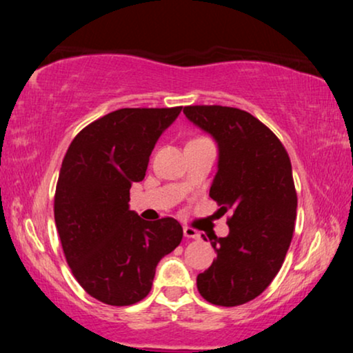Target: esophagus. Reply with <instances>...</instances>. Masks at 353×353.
Returning <instances> with one entry per match:
<instances>
[{
  "mask_svg": "<svg viewBox=\"0 0 353 353\" xmlns=\"http://www.w3.org/2000/svg\"><path fill=\"white\" fill-rule=\"evenodd\" d=\"M183 233H185L188 239H199L201 238L199 233H197L194 228H191V226H185V228H183Z\"/></svg>",
  "mask_w": 353,
  "mask_h": 353,
  "instance_id": "1",
  "label": "esophagus"
}]
</instances>
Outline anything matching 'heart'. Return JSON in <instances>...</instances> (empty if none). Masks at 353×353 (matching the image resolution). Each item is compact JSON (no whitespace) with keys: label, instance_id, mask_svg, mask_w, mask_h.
I'll use <instances>...</instances> for the list:
<instances>
[{"label":"heart","instance_id":"1","mask_svg":"<svg viewBox=\"0 0 353 353\" xmlns=\"http://www.w3.org/2000/svg\"><path fill=\"white\" fill-rule=\"evenodd\" d=\"M194 139H197V138H194ZM191 141H192V139H191Z\"/></svg>","mask_w":353,"mask_h":353}]
</instances>
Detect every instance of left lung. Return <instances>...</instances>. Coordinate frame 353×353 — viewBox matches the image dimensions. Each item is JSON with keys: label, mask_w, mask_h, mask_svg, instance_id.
Instances as JSON below:
<instances>
[{"label": "left lung", "mask_w": 353, "mask_h": 353, "mask_svg": "<svg viewBox=\"0 0 353 353\" xmlns=\"http://www.w3.org/2000/svg\"><path fill=\"white\" fill-rule=\"evenodd\" d=\"M183 112L219 143L209 196L220 214L231 210L230 234H207L216 260L197 274V291L214 305H243L270 286L291 245L297 215L291 159L276 134L245 110L186 105Z\"/></svg>", "instance_id": "left-lung-1"}]
</instances>
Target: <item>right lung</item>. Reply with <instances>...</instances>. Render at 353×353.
I'll list each match as a JSON object with an SVG mask.
<instances>
[{
    "label": "right lung",
    "mask_w": 353,
    "mask_h": 353,
    "mask_svg": "<svg viewBox=\"0 0 353 353\" xmlns=\"http://www.w3.org/2000/svg\"><path fill=\"white\" fill-rule=\"evenodd\" d=\"M180 112L181 105L114 110L86 125L62 161L54 194L62 250L80 286L108 305L143 301L157 263L181 243L175 219L146 221L128 209L130 188Z\"/></svg>",
    "instance_id": "1"
}]
</instances>
